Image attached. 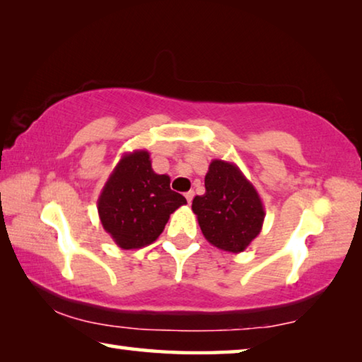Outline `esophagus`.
<instances>
[{
	"instance_id": "34e87169",
	"label": "esophagus",
	"mask_w": 362,
	"mask_h": 362,
	"mask_svg": "<svg viewBox=\"0 0 362 362\" xmlns=\"http://www.w3.org/2000/svg\"><path fill=\"white\" fill-rule=\"evenodd\" d=\"M193 196H194V192H193V189H189V192H187V193H185V198H187L188 203H192V201H193Z\"/></svg>"
}]
</instances>
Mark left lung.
Wrapping results in <instances>:
<instances>
[{
	"mask_svg": "<svg viewBox=\"0 0 362 362\" xmlns=\"http://www.w3.org/2000/svg\"><path fill=\"white\" fill-rule=\"evenodd\" d=\"M206 193L192 209L212 246L240 254L260 235L265 209L255 187L236 164L214 159L204 179Z\"/></svg>",
	"mask_w": 362,
	"mask_h": 362,
	"instance_id": "8db88e82",
	"label": "left lung"
}]
</instances>
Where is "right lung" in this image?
Listing matches in <instances>:
<instances>
[{
  "label": "right lung",
  "instance_id": "add662e5",
  "mask_svg": "<svg viewBox=\"0 0 362 362\" xmlns=\"http://www.w3.org/2000/svg\"><path fill=\"white\" fill-rule=\"evenodd\" d=\"M169 175L151 169L150 153H124L97 201L103 230L121 249H140L158 240L175 209L187 204L170 189Z\"/></svg>",
  "mask_w": 362,
  "mask_h": 362
}]
</instances>
